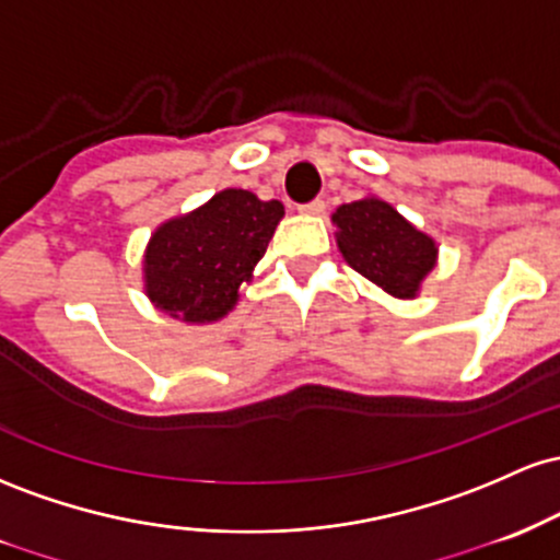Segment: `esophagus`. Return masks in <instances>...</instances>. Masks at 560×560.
I'll return each mask as SVG.
<instances>
[{"mask_svg":"<svg viewBox=\"0 0 560 560\" xmlns=\"http://www.w3.org/2000/svg\"><path fill=\"white\" fill-rule=\"evenodd\" d=\"M299 211L301 213H323L325 211V200L323 198H314V200H310V203L299 206Z\"/></svg>","mask_w":560,"mask_h":560,"instance_id":"1","label":"esophagus"}]
</instances>
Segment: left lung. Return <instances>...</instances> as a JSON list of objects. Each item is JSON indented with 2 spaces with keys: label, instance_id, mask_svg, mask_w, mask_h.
I'll use <instances>...</instances> for the list:
<instances>
[{
  "label": "left lung",
  "instance_id": "8db88e82",
  "mask_svg": "<svg viewBox=\"0 0 560 560\" xmlns=\"http://www.w3.org/2000/svg\"><path fill=\"white\" fill-rule=\"evenodd\" d=\"M336 241L351 269L397 299H416L436 267L433 237L412 228L386 200L368 196L332 213Z\"/></svg>",
  "mask_w": 560,
  "mask_h": 560
}]
</instances>
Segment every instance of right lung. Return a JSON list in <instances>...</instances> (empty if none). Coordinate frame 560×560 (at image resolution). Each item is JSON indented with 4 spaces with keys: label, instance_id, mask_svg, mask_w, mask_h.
Segmentation results:
<instances>
[{
    "label": "right lung",
    "instance_id": "right-lung-1",
    "mask_svg": "<svg viewBox=\"0 0 560 560\" xmlns=\"http://www.w3.org/2000/svg\"><path fill=\"white\" fill-rule=\"evenodd\" d=\"M282 213L280 200L228 187L200 209L163 222L144 248L148 299L182 323L222 319L237 304Z\"/></svg>",
    "mask_w": 560,
    "mask_h": 560
}]
</instances>
